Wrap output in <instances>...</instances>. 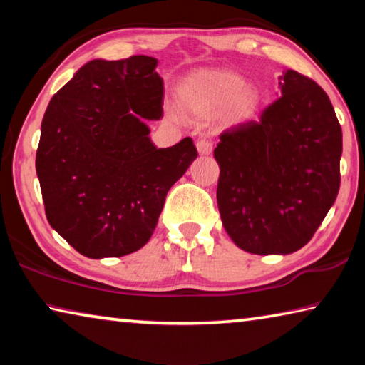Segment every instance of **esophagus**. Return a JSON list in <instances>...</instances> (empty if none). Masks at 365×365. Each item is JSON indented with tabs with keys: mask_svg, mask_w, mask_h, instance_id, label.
<instances>
[{
	"mask_svg": "<svg viewBox=\"0 0 365 365\" xmlns=\"http://www.w3.org/2000/svg\"><path fill=\"white\" fill-rule=\"evenodd\" d=\"M196 150H197V153L201 154V156H207V154L212 153V141H209L206 138L197 140Z\"/></svg>",
	"mask_w": 365,
	"mask_h": 365,
	"instance_id": "obj_1",
	"label": "esophagus"
}]
</instances>
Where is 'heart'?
<instances>
[{"label":"heart","instance_id":"1","mask_svg":"<svg viewBox=\"0 0 365 365\" xmlns=\"http://www.w3.org/2000/svg\"><path fill=\"white\" fill-rule=\"evenodd\" d=\"M178 104L185 113L211 115L225 109L230 123H240L256 113L261 93L230 72L205 71L185 78L178 86Z\"/></svg>","mask_w":365,"mask_h":365}]
</instances>
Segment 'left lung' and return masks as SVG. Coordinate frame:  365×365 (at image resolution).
Wrapping results in <instances>:
<instances>
[{
  "mask_svg": "<svg viewBox=\"0 0 365 365\" xmlns=\"http://www.w3.org/2000/svg\"><path fill=\"white\" fill-rule=\"evenodd\" d=\"M279 80V100L222 133L214 150L222 224L251 255L301 250L339 190L343 135L329 96L292 69Z\"/></svg>",
  "mask_w": 365,
  "mask_h": 365,
  "instance_id": "1",
  "label": "left lung"
}]
</instances>
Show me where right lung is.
<instances>
[{
    "label": "right lung",
    "mask_w": 365,
    "mask_h": 365,
    "mask_svg": "<svg viewBox=\"0 0 365 365\" xmlns=\"http://www.w3.org/2000/svg\"><path fill=\"white\" fill-rule=\"evenodd\" d=\"M158 59H93L49 101L36 150L46 219L80 255L120 257L151 238L165 195L197 153L191 138L158 148Z\"/></svg>",
    "instance_id": "obj_1"
}]
</instances>
